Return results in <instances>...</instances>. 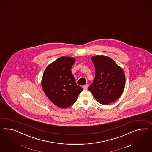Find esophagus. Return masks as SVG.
Listing matches in <instances>:
<instances>
[{"instance_id": "34e87169", "label": "esophagus", "mask_w": 152, "mask_h": 152, "mask_svg": "<svg viewBox=\"0 0 152 152\" xmlns=\"http://www.w3.org/2000/svg\"><path fill=\"white\" fill-rule=\"evenodd\" d=\"M88 85H84L83 86V88L84 89V90H87V88H88Z\"/></svg>"}]
</instances>
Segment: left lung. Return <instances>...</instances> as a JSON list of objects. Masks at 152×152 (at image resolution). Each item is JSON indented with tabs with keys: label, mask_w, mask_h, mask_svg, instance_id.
Returning <instances> with one entry per match:
<instances>
[{
	"label": "left lung",
	"mask_w": 152,
	"mask_h": 152,
	"mask_svg": "<svg viewBox=\"0 0 152 152\" xmlns=\"http://www.w3.org/2000/svg\"><path fill=\"white\" fill-rule=\"evenodd\" d=\"M95 77L88 89L102 104L113 102L123 93L126 78L122 69L112 58L97 55L91 58Z\"/></svg>",
	"instance_id": "obj_1"
}]
</instances>
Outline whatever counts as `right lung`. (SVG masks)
Returning <instances> with one entry per match:
<instances>
[{
    "label": "right lung",
    "instance_id": "right-lung-1",
    "mask_svg": "<svg viewBox=\"0 0 152 152\" xmlns=\"http://www.w3.org/2000/svg\"><path fill=\"white\" fill-rule=\"evenodd\" d=\"M74 58L62 56L48 66L42 76L41 85L47 97L55 105L65 108L75 102L83 90L71 72Z\"/></svg>",
    "mask_w": 152,
    "mask_h": 152
}]
</instances>
